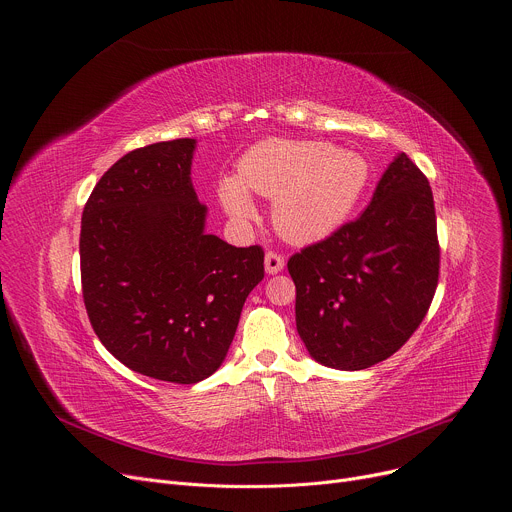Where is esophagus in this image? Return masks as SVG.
<instances>
[{
	"label": "esophagus",
	"mask_w": 512,
	"mask_h": 512,
	"mask_svg": "<svg viewBox=\"0 0 512 512\" xmlns=\"http://www.w3.org/2000/svg\"><path fill=\"white\" fill-rule=\"evenodd\" d=\"M281 269H283V257L279 253H275V251H267L265 253V271L269 275H275Z\"/></svg>",
	"instance_id": "esophagus-1"
}]
</instances>
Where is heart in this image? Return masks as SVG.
<instances>
[{
	"label": "heart",
	"instance_id": "b5f03b06",
	"mask_svg": "<svg viewBox=\"0 0 512 512\" xmlns=\"http://www.w3.org/2000/svg\"><path fill=\"white\" fill-rule=\"evenodd\" d=\"M371 182L362 154L328 141L265 139L241 158L239 178H225L218 196L235 218L255 212L249 190L273 198V225L289 241L308 243L334 233Z\"/></svg>",
	"mask_w": 512,
	"mask_h": 512
}]
</instances>
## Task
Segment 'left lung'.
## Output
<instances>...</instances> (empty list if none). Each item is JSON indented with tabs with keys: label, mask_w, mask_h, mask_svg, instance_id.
I'll list each match as a JSON object with an SVG mask.
<instances>
[{
	"label": "left lung",
	"mask_w": 512,
	"mask_h": 512,
	"mask_svg": "<svg viewBox=\"0 0 512 512\" xmlns=\"http://www.w3.org/2000/svg\"><path fill=\"white\" fill-rule=\"evenodd\" d=\"M296 326L324 367L362 371L395 354L419 328L440 275L433 194L399 154L371 204L330 237L291 255Z\"/></svg>",
	"instance_id": "8db88e82"
}]
</instances>
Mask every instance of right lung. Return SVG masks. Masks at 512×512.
<instances>
[{
    "label": "right lung",
    "instance_id": "obj_1",
    "mask_svg": "<svg viewBox=\"0 0 512 512\" xmlns=\"http://www.w3.org/2000/svg\"><path fill=\"white\" fill-rule=\"evenodd\" d=\"M196 139L145 145L93 188L81 221V281L91 326L127 369L194 385L221 367L243 304L263 279V249L204 233L190 170Z\"/></svg>",
    "mask_w": 512,
    "mask_h": 512
}]
</instances>
